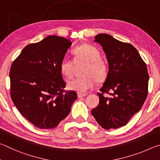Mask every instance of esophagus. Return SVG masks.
<instances>
[{
  "instance_id": "34e87169",
  "label": "esophagus",
  "mask_w": 160,
  "mask_h": 160,
  "mask_svg": "<svg viewBox=\"0 0 160 160\" xmlns=\"http://www.w3.org/2000/svg\"><path fill=\"white\" fill-rule=\"evenodd\" d=\"M85 96H86V94L78 93V98H82V97H85Z\"/></svg>"
}]
</instances>
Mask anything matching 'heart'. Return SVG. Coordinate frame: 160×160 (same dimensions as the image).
<instances>
[{"instance_id":"obj_1","label":"heart","mask_w":160,"mask_h":160,"mask_svg":"<svg viewBox=\"0 0 160 160\" xmlns=\"http://www.w3.org/2000/svg\"><path fill=\"white\" fill-rule=\"evenodd\" d=\"M75 62L84 61L87 66L83 70L85 76L74 78L67 82V88L70 90L85 94L93 88L97 80L100 81L106 76L107 66L105 62L100 58L101 53L97 48L90 44H82L74 48ZM74 68V62L68 58L62 59L60 63V71L66 78L72 77Z\"/></svg>"}]
</instances>
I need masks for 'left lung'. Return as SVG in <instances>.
<instances>
[{
    "label": "left lung",
    "instance_id": "1",
    "mask_svg": "<svg viewBox=\"0 0 160 160\" xmlns=\"http://www.w3.org/2000/svg\"><path fill=\"white\" fill-rule=\"evenodd\" d=\"M106 53L109 71L98 93L99 103L92 110L97 122L104 129L118 128L128 123L139 112L148 95L149 75L146 64L133 46L107 34L94 37ZM110 93V98L104 93Z\"/></svg>",
    "mask_w": 160,
    "mask_h": 160
}]
</instances>
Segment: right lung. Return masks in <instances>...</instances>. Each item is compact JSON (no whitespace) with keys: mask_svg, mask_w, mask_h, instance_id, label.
<instances>
[{"mask_svg":"<svg viewBox=\"0 0 160 160\" xmlns=\"http://www.w3.org/2000/svg\"><path fill=\"white\" fill-rule=\"evenodd\" d=\"M72 42L55 35L23 48L10 70V95L19 112L42 129H51L69 114L77 99L65 92L60 63Z\"/></svg>","mask_w":160,"mask_h":160,"instance_id":"right-lung-1","label":"right lung"}]
</instances>
